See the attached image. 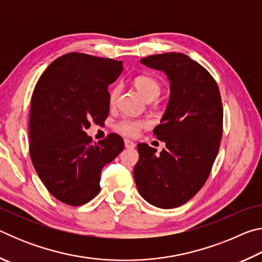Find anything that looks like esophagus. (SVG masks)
<instances>
[{
  "instance_id": "1",
  "label": "esophagus",
  "mask_w": 262,
  "mask_h": 262,
  "mask_svg": "<svg viewBox=\"0 0 262 262\" xmlns=\"http://www.w3.org/2000/svg\"><path fill=\"white\" fill-rule=\"evenodd\" d=\"M125 147L127 148V149H133L135 147V143L133 141H130V140H128V139H125Z\"/></svg>"
}]
</instances>
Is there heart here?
I'll return each instance as SVG.
<instances>
[{
    "label": "heart",
    "mask_w": 262,
    "mask_h": 262,
    "mask_svg": "<svg viewBox=\"0 0 262 262\" xmlns=\"http://www.w3.org/2000/svg\"><path fill=\"white\" fill-rule=\"evenodd\" d=\"M134 84L140 94L144 97L147 100H154L157 98L162 91V85L156 78L148 75H141L134 79ZM120 94V88L115 86L110 91L108 101L111 105L117 103V99ZM150 125V122L145 119H134V118H122L120 121L117 122L115 129L120 132L121 134L127 136H136L139 134L141 129L147 128Z\"/></svg>",
    "instance_id": "1"
}]
</instances>
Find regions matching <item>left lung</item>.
<instances>
[{
    "mask_svg": "<svg viewBox=\"0 0 262 262\" xmlns=\"http://www.w3.org/2000/svg\"><path fill=\"white\" fill-rule=\"evenodd\" d=\"M163 70L171 82V96L161 123L154 129L165 148L137 144L134 179L141 196L163 209L189 201L210 174L223 134V105L217 83L206 68L183 53L141 59Z\"/></svg>",
    "mask_w": 262,
    "mask_h": 262,
    "instance_id": "8db88e82",
    "label": "left lung"
}]
</instances>
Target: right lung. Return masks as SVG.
<instances>
[{
    "label": "right lung",
    "instance_id": "1",
    "mask_svg": "<svg viewBox=\"0 0 262 262\" xmlns=\"http://www.w3.org/2000/svg\"><path fill=\"white\" fill-rule=\"evenodd\" d=\"M122 62L73 52L57 57L31 97L30 157L48 192L69 206H81L100 192V172L122 151L120 135L94 143L85 129L110 111L107 86Z\"/></svg>",
    "mask_w": 262,
    "mask_h": 262
}]
</instances>
